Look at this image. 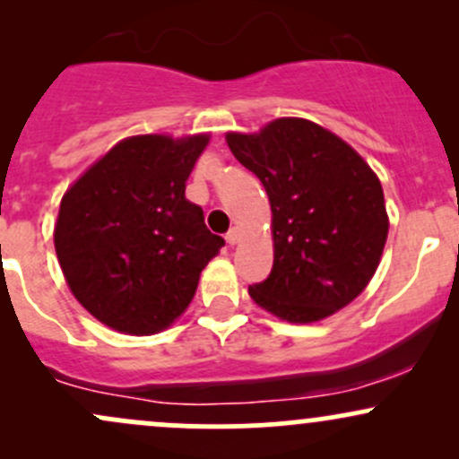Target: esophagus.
Instances as JSON below:
<instances>
[{"instance_id":"34e87169","label":"esophagus","mask_w":459,"mask_h":459,"mask_svg":"<svg viewBox=\"0 0 459 459\" xmlns=\"http://www.w3.org/2000/svg\"><path fill=\"white\" fill-rule=\"evenodd\" d=\"M239 230H237V229H230L229 230V235H226V244H229V246H235V244H239Z\"/></svg>"}]
</instances>
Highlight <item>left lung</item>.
Returning <instances> with one entry per match:
<instances>
[{
    "label": "left lung",
    "mask_w": 459,
    "mask_h": 459,
    "mask_svg": "<svg viewBox=\"0 0 459 459\" xmlns=\"http://www.w3.org/2000/svg\"><path fill=\"white\" fill-rule=\"evenodd\" d=\"M226 144L255 172L272 207L273 267L250 298L289 324H315L365 291L388 237L382 183L339 135L307 118H276Z\"/></svg>",
    "instance_id": "1"
}]
</instances>
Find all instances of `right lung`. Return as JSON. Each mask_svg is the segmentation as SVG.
Segmentation results:
<instances>
[{
  "label": "right lung",
  "mask_w": 459,
  "mask_h": 459,
  "mask_svg": "<svg viewBox=\"0 0 459 459\" xmlns=\"http://www.w3.org/2000/svg\"><path fill=\"white\" fill-rule=\"evenodd\" d=\"M212 135L120 140L66 189L54 244L68 289L116 332L170 328L224 246L186 198V181Z\"/></svg>",
  "instance_id": "1"
}]
</instances>
